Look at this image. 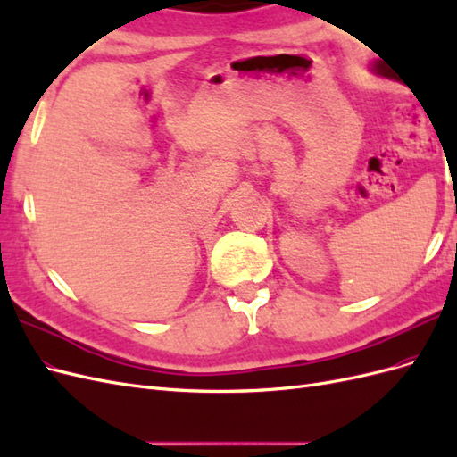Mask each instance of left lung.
<instances>
[{
  "label": "left lung",
  "mask_w": 457,
  "mask_h": 457,
  "mask_svg": "<svg viewBox=\"0 0 457 457\" xmlns=\"http://www.w3.org/2000/svg\"><path fill=\"white\" fill-rule=\"evenodd\" d=\"M370 72L373 74V76H379V78H386V79H396L395 78V74L389 71V68H386L381 61H373L371 64H370Z\"/></svg>",
  "instance_id": "1"
}]
</instances>
